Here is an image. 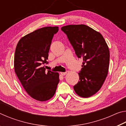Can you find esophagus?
<instances>
[{
  "instance_id": "obj_1",
  "label": "esophagus",
  "mask_w": 126,
  "mask_h": 126,
  "mask_svg": "<svg viewBox=\"0 0 126 126\" xmlns=\"http://www.w3.org/2000/svg\"><path fill=\"white\" fill-rule=\"evenodd\" d=\"M62 76H65L66 74H67V72H61V73Z\"/></svg>"
}]
</instances>
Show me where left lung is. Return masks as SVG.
Returning a JSON list of instances; mask_svg holds the SVG:
<instances>
[{"label":"left lung","mask_w":126,"mask_h":126,"mask_svg":"<svg viewBox=\"0 0 126 126\" xmlns=\"http://www.w3.org/2000/svg\"><path fill=\"white\" fill-rule=\"evenodd\" d=\"M61 30L67 35L78 58L83 60L78 73L79 80L74 90L80 97H91L101 89L107 76L108 47L101 34L87 25H66Z\"/></svg>","instance_id":"obj_1"}]
</instances>
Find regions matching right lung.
<instances>
[{"instance_id": "obj_1", "label": "right lung", "mask_w": 126, "mask_h": 126, "mask_svg": "<svg viewBox=\"0 0 126 126\" xmlns=\"http://www.w3.org/2000/svg\"><path fill=\"white\" fill-rule=\"evenodd\" d=\"M58 27H47L28 34L18 42L16 49L15 72L25 91L32 98L46 101L53 97L59 82V74L46 71L48 53Z\"/></svg>"}]
</instances>
